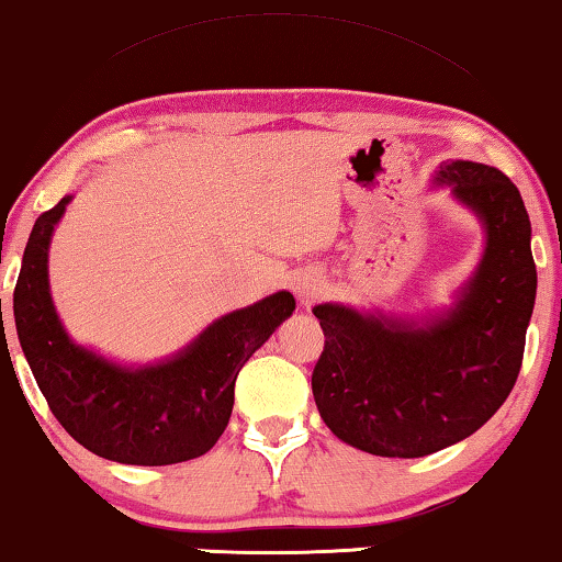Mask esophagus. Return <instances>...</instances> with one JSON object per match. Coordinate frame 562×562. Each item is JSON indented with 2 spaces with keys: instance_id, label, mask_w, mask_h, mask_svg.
Listing matches in <instances>:
<instances>
[{
  "instance_id": "34e87169",
  "label": "esophagus",
  "mask_w": 562,
  "mask_h": 562,
  "mask_svg": "<svg viewBox=\"0 0 562 562\" xmlns=\"http://www.w3.org/2000/svg\"><path fill=\"white\" fill-rule=\"evenodd\" d=\"M295 293L303 297V303H311L318 293H322V280H318V277L305 274L295 282Z\"/></svg>"
}]
</instances>
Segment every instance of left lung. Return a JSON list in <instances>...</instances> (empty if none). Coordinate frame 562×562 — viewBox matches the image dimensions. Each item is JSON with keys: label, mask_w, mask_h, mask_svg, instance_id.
Listing matches in <instances>:
<instances>
[{"label": "left lung", "mask_w": 562, "mask_h": 562, "mask_svg": "<svg viewBox=\"0 0 562 562\" xmlns=\"http://www.w3.org/2000/svg\"><path fill=\"white\" fill-rule=\"evenodd\" d=\"M438 181L485 220L487 248L457 308L430 326L316 305L324 329L311 386L337 438L375 457L417 459L480 430L518 379L535 311L531 223L514 181L472 160Z\"/></svg>", "instance_id": "obj_1"}]
</instances>
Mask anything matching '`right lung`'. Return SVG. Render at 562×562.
<instances>
[{
  "label": "right lung",
  "mask_w": 562,
  "mask_h": 562,
  "mask_svg": "<svg viewBox=\"0 0 562 562\" xmlns=\"http://www.w3.org/2000/svg\"><path fill=\"white\" fill-rule=\"evenodd\" d=\"M67 202L35 220L12 295L20 347L48 409L77 443L119 464L202 457L228 428L238 371L293 314L295 297L274 293L233 311L162 366L130 371L105 363L67 337L48 295V240Z\"/></svg>",
  "instance_id": "obj_1"
}]
</instances>
